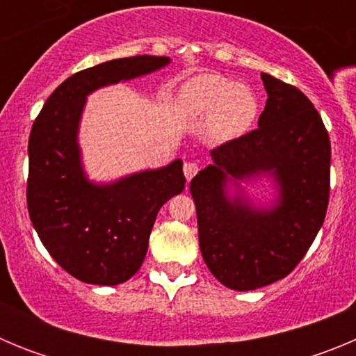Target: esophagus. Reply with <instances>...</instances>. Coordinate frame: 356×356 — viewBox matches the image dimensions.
Listing matches in <instances>:
<instances>
[{
	"mask_svg": "<svg viewBox=\"0 0 356 356\" xmlns=\"http://www.w3.org/2000/svg\"><path fill=\"white\" fill-rule=\"evenodd\" d=\"M197 171H200V165H197L196 162H185L184 163V172H185V178H187V181L193 180L194 176L197 175Z\"/></svg>",
	"mask_w": 356,
	"mask_h": 356,
	"instance_id": "obj_1",
	"label": "esophagus"
}]
</instances>
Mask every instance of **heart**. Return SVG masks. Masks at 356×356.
I'll use <instances>...</instances> for the list:
<instances>
[{"instance_id":"heart-1","label":"heart","mask_w":356,"mask_h":356,"mask_svg":"<svg viewBox=\"0 0 356 356\" xmlns=\"http://www.w3.org/2000/svg\"><path fill=\"white\" fill-rule=\"evenodd\" d=\"M180 106L194 118H212V134L217 139L246 134L259 112L257 97L246 85H235L219 74H203L185 83Z\"/></svg>"}]
</instances>
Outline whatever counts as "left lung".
Masks as SVG:
<instances>
[{
	"label": "left lung",
	"mask_w": 356,
	"mask_h": 356,
	"mask_svg": "<svg viewBox=\"0 0 356 356\" xmlns=\"http://www.w3.org/2000/svg\"><path fill=\"white\" fill-rule=\"evenodd\" d=\"M267 103L259 128L210 151L212 163L191 181L203 260L222 285L254 291L285 278L325 222L332 147L312 102L262 72ZM271 174L279 201L253 209L243 197L229 200L228 181Z\"/></svg>",
	"instance_id": "8db88e82"
}]
</instances>
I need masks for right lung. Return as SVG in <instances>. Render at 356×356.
<instances>
[{
	"label": "right lung",
	"mask_w": 356,
	"mask_h": 356,
	"mask_svg": "<svg viewBox=\"0 0 356 356\" xmlns=\"http://www.w3.org/2000/svg\"><path fill=\"white\" fill-rule=\"evenodd\" d=\"M168 64V56L137 55L83 69L53 90L31 127V225L55 262L85 284L118 285L139 271L160 207L185 188L181 160L108 185L87 180L76 143L85 97Z\"/></svg>",
	"instance_id": "obj_1"
}]
</instances>
